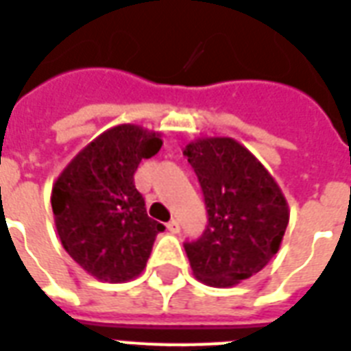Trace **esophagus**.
I'll return each mask as SVG.
<instances>
[{"label": "esophagus", "instance_id": "1", "mask_svg": "<svg viewBox=\"0 0 351 351\" xmlns=\"http://www.w3.org/2000/svg\"><path fill=\"white\" fill-rule=\"evenodd\" d=\"M179 230H181V226H179V221H176V219H173V221L168 222V232H170V234H179Z\"/></svg>", "mask_w": 351, "mask_h": 351}]
</instances>
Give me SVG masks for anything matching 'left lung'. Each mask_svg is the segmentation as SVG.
Returning a JSON list of instances; mask_svg holds the SVG:
<instances>
[{"instance_id": "left-lung-1", "label": "left lung", "mask_w": 351, "mask_h": 351, "mask_svg": "<svg viewBox=\"0 0 351 351\" xmlns=\"http://www.w3.org/2000/svg\"><path fill=\"white\" fill-rule=\"evenodd\" d=\"M204 193L207 226L185 243L200 282L228 288L256 275L277 254L290 221L275 179L234 138H200L183 151Z\"/></svg>"}]
</instances>
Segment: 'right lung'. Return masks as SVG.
<instances>
[{"label":"right lung","mask_w":351,"mask_h":351,"mask_svg":"<svg viewBox=\"0 0 351 351\" xmlns=\"http://www.w3.org/2000/svg\"><path fill=\"white\" fill-rule=\"evenodd\" d=\"M160 145L157 132L117 125L86 145L53 183L52 211L61 245L99 280L138 277L165 230L147 217L134 185L138 165Z\"/></svg>","instance_id":"1"}]
</instances>
